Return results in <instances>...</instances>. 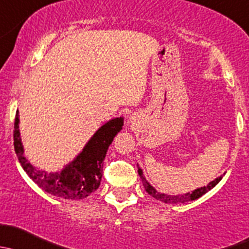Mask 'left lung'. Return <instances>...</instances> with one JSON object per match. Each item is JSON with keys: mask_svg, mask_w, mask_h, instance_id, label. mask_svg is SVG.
I'll list each match as a JSON object with an SVG mask.
<instances>
[{"mask_svg": "<svg viewBox=\"0 0 249 249\" xmlns=\"http://www.w3.org/2000/svg\"><path fill=\"white\" fill-rule=\"evenodd\" d=\"M138 174H139L140 178H142V184H143V187H145L146 192H147L151 196H153L155 199H157V200L166 202V204H184V202H187V201L196 200V199L200 198L201 196H204L205 193H207L209 191H211V189L213 188V187L216 186V184L218 183V182L222 180V178H223V175L219 176V178H214L213 181L210 182L207 186H204V187H200V188L194 189L193 192H188V193H186V194H178V196H170V194H164V193H160V192L156 191V189L153 188V187L151 186L147 181H146L145 176L142 175V170L139 168V165H138Z\"/></svg>", "mask_w": 249, "mask_h": 249, "instance_id": "obj_1", "label": "left lung"}]
</instances>
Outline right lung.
<instances>
[{"mask_svg":"<svg viewBox=\"0 0 249 249\" xmlns=\"http://www.w3.org/2000/svg\"><path fill=\"white\" fill-rule=\"evenodd\" d=\"M19 111L14 122V150L22 169L38 187L62 199H85L99 187L103 176V160L115 135L122 129L124 117H116L102 125L87 142L80 153L61 171L48 173L33 166L24 156L19 130Z\"/></svg>","mask_w":249,"mask_h":249,"instance_id":"obj_1","label":"right lung"}]
</instances>
